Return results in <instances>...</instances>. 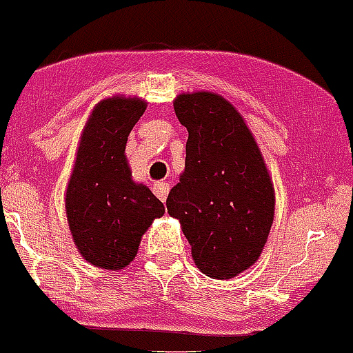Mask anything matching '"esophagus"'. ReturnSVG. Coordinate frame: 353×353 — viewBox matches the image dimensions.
<instances>
[{"label":"esophagus","instance_id":"esophagus-1","mask_svg":"<svg viewBox=\"0 0 353 353\" xmlns=\"http://www.w3.org/2000/svg\"><path fill=\"white\" fill-rule=\"evenodd\" d=\"M154 192L161 201H166L168 192H170V183L168 182H157L154 185Z\"/></svg>","mask_w":353,"mask_h":353}]
</instances>
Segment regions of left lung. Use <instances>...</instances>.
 <instances>
[{
  "label": "left lung",
  "mask_w": 353,
  "mask_h": 353,
  "mask_svg": "<svg viewBox=\"0 0 353 353\" xmlns=\"http://www.w3.org/2000/svg\"><path fill=\"white\" fill-rule=\"evenodd\" d=\"M174 113L189 132L185 168L166 199L196 267L232 279L256 263L274 223L272 176L242 114L214 92L180 93Z\"/></svg>",
  "instance_id": "1"
}]
</instances>
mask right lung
<instances>
[{
    "instance_id": "obj_1",
    "label": "right lung",
    "mask_w": 353,
    "mask_h": 353,
    "mask_svg": "<svg viewBox=\"0 0 353 353\" xmlns=\"http://www.w3.org/2000/svg\"><path fill=\"white\" fill-rule=\"evenodd\" d=\"M145 109L139 97H109L93 108L81 132L65 212L77 251L99 269L127 267L146 230L164 215L154 192L132 180L125 155L130 130Z\"/></svg>"
}]
</instances>
